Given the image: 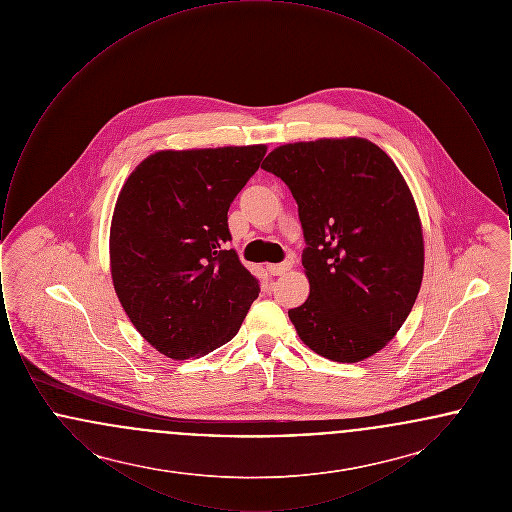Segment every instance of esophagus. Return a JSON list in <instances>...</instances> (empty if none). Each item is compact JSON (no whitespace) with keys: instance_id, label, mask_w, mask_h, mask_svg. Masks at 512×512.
<instances>
[{"instance_id":"obj_1","label":"esophagus","mask_w":512,"mask_h":512,"mask_svg":"<svg viewBox=\"0 0 512 512\" xmlns=\"http://www.w3.org/2000/svg\"><path fill=\"white\" fill-rule=\"evenodd\" d=\"M290 268H292L290 261H284V263H278V265H267V270L272 276H282V274H286Z\"/></svg>"}]
</instances>
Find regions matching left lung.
I'll return each instance as SVG.
<instances>
[{"label": "left lung", "instance_id": "1", "mask_svg": "<svg viewBox=\"0 0 512 512\" xmlns=\"http://www.w3.org/2000/svg\"><path fill=\"white\" fill-rule=\"evenodd\" d=\"M292 190L311 286L290 309L297 336L336 363H359L393 340L424 274L422 222L390 155L365 138L272 149L261 165Z\"/></svg>", "mask_w": 512, "mask_h": 512}]
</instances>
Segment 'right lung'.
Here are the masks:
<instances>
[{
    "label": "right lung",
    "mask_w": 512,
    "mask_h": 512,
    "mask_svg": "<svg viewBox=\"0 0 512 512\" xmlns=\"http://www.w3.org/2000/svg\"><path fill=\"white\" fill-rule=\"evenodd\" d=\"M267 153L257 146L163 149L117 197L109 259L124 313L165 357H203L232 340L259 295L230 240L228 209Z\"/></svg>",
    "instance_id": "1"
}]
</instances>
